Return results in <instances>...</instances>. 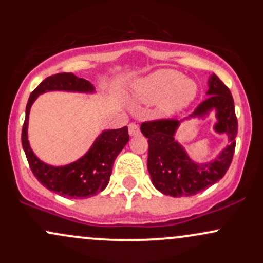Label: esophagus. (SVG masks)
Listing matches in <instances>:
<instances>
[{
  "label": "esophagus",
  "instance_id": "obj_1",
  "mask_svg": "<svg viewBox=\"0 0 263 263\" xmlns=\"http://www.w3.org/2000/svg\"><path fill=\"white\" fill-rule=\"evenodd\" d=\"M128 134L129 136H137L140 135V127H138L137 123L131 122L128 125Z\"/></svg>",
  "mask_w": 263,
  "mask_h": 263
}]
</instances>
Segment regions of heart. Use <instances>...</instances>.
I'll return each instance as SVG.
<instances>
[{"label": "heart", "instance_id": "obj_1", "mask_svg": "<svg viewBox=\"0 0 263 263\" xmlns=\"http://www.w3.org/2000/svg\"><path fill=\"white\" fill-rule=\"evenodd\" d=\"M141 98L146 101H159V112L173 115L188 107L198 95L195 81L172 69H162L151 74L138 87Z\"/></svg>", "mask_w": 263, "mask_h": 263}]
</instances>
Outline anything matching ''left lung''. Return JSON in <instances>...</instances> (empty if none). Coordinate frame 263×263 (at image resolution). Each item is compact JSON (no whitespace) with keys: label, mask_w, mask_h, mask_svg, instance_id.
<instances>
[{"label":"left lung","mask_w":263,"mask_h":263,"mask_svg":"<svg viewBox=\"0 0 263 263\" xmlns=\"http://www.w3.org/2000/svg\"><path fill=\"white\" fill-rule=\"evenodd\" d=\"M208 98L199 104L192 116L203 115L215 107L218 132H226L230 146L222 151L214 162L197 164L186 156L185 151L174 141V132L179 125L176 119H159L141 123L142 134L148 138L147 168L153 185L171 197H190L209 188L228 172L234 157L235 138L237 136V117L234 99L228 86L216 75L209 81Z\"/></svg>","instance_id":"8db88e82"}]
</instances>
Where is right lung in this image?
<instances>
[{"label":"right lung","mask_w":263,"mask_h":263,"mask_svg":"<svg viewBox=\"0 0 263 263\" xmlns=\"http://www.w3.org/2000/svg\"><path fill=\"white\" fill-rule=\"evenodd\" d=\"M50 90L65 91H92L89 81L73 73H59L45 78L29 95L26 106V119L22 127V146L29 168L45 188L66 198L93 197L106 188L116 157L129 140L127 126L119 129L104 131L91 148L79 161L65 167H50L33 155L27 138L28 115L33 101L39 93Z\"/></svg>","instance_id":"1"}]
</instances>
